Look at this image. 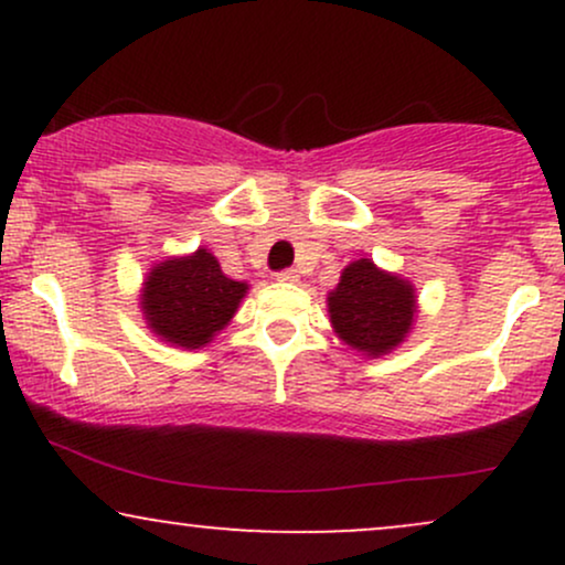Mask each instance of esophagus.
Segmentation results:
<instances>
[{
	"instance_id": "esophagus-1",
	"label": "esophagus",
	"mask_w": 565,
	"mask_h": 565,
	"mask_svg": "<svg viewBox=\"0 0 565 565\" xmlns=\"http://www.w3.org/2000/svg\"><path fill=\"white\" fill-rule=\"evenodd\" d=\"M278 281H284V284H297V281H300V270H297V268L281 270V274H278Z\"/></svg>"
}]
</instances>
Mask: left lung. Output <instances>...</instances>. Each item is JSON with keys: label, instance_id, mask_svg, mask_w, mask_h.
Returning a JSON list of instances; mask_svg holds the SVG:
<instances>
[{"label": "left lung", "instance_id": "left-lung-1", "mask_svg": "<svg viewBox=\"0 0 565 565\" xmlns=\"http://www.w3.org/2000/svg\"><path fill=\"white\" fill-rule=\"evenodd\" d=\"M327 308L337 337L377 359L404 342L417 316V295L412 281L361 257L342 270L340 284L329 291Z\"/></svg>", "mask_w": 565, "mask_h": 565}]
</instances>
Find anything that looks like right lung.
<instances>
[{"label":"right lung","mask_w":565,"mask_h":565,"mask_svg":"<svg viewBox=\"0 0 565 565\" xmlns=\"http://www.w3.org/2000/svg\"><path fill=\"white\" fill-rule=\"evenodd\" d=\"M246 289L244 281H233L220 270L212 252L196 249L153 265L142 281L140 308L153 334L193 350L228 327Z\"/></svg>","instance_id":"add662e5"}]
</instances>
